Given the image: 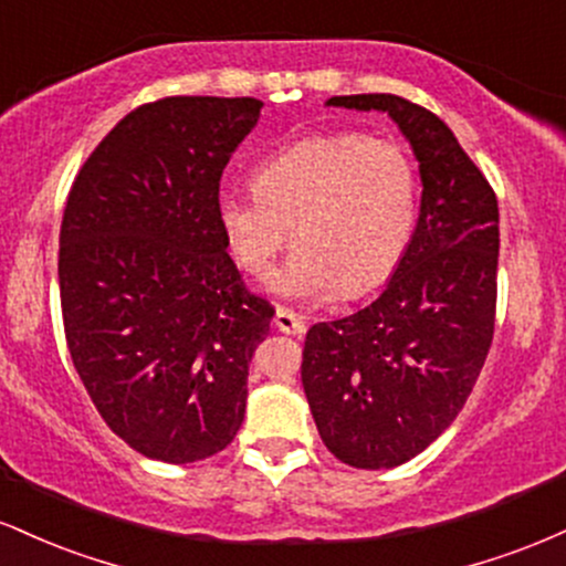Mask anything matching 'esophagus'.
<instances>
[{
	"label": "esophagus",
	"mask_w": 566,
	"mask_h": 566,
	"mask_svg": "<svg viewBox=\"0 0 566 566\" xmlns=\"http://www.w3.org/2000/svg\"><path fill=\"white\" fill-rule=\"evenodd\" d=\"M274 324H276V329H282V333H287V335H303L305 333L303 319L295 314V311H290V308H276Z\"/></svg>",
	"instance_id": "1"
}]
</instances>
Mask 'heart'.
Wrapping results in <instances>:
<instances>
[{
    "label": "heart",
    "instance_id": "b5f03b06",
    "mask_svg": "<svg viewBox=\"0 0 566 566\" xmlns=\"http://www.w3.org/2000/svg\"><path fill=\"white\" fill-rule=\"evenodd\" d=\"M418 218V172L396 140L361 133L308 135L252 172V191H226L218 223L233 258L265 279L297 247L274 287L319 301L359 297L386 282Z\"/></svg>",
    "mask_w": 566,
    "mask_h": 566
}]
</instances>
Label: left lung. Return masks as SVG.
I'll return each mask as SVG.
<instances>
[{
  "mask_svg": "<svg viewBox=\"0 0 566 566\" xmlns=\"http://www.w3.org/2000/svg\"><path fill=\"white\" fill-rule=\"evenodd\" d=\"M388 112L420 161L418 229L386 290L308 329L301 380L319 437L354 469H394L458 418L495 335L497 197L452 129L407 97L337 95Z\"/></svg>",
  "mask_w": 566,
  "mask_h": 566,
  "instance_id": "8db88e82",
  "label": "left lung"
}]
</instances>
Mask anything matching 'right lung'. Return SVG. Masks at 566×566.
<instances>
[{"mask_svg":"<svg viewBox=\"0 0 566 566\" xmlns=\"http://www.w3.org/2000/svg\"><path fill=\"white\" fill-rule=\"evenodd\" d=\"M261 108L258 97L143 103L97 143L63 210L71 361L106 426L161 463L231 444L274 316L247 290L218 223L220 178Z\"/></svg>","mask_w":566,"mask_h":566,"instance_id":"obj_1","label":"right lung"}]
</instances>
